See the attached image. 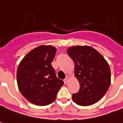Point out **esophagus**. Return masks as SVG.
Segmentation results:
<instances>
[{"label": "esophagus", "mask_w": 123, "mask_h": 123, "mask_svg": "<svg viewBox=\"0 0 123 123\" xmlns=\"http://www.w3.org/2000/svg\"><path fill=\"white\" fill-rule=\"evenodd\" d=\"M69 80H70V78H69V77H66L65 79L64 80V82H65V84H67V83L69 82Z\"/></svg>", "instance_id": "34e87169"}]
</instances>
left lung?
I'll return each mask as SVG.
<instances>
[{
	"instance_id": "obj_1",
	"label": "left lung",
	"mask_w": 123,
	"mask_h": 123,
	"mask_svg": "<svg viewBox=\"0 0 123 123\" xmlns=\"http://www.w3.org/2000/svg\"><path fill=\"white\" fill-rule=\"evenodd\" d=\"M67 54L75 63V77L80 90L72 95L75 103L88 106L98 102L106 93L111 83L108 62L95 49L88 45L69 47Z\"/></svg>"
}]
</instances>
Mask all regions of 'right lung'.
<instances>
[{
	"mask_svg": "<svg viewBox=\"0 0 123 123\" xmlns=\"http://www.w3.org/2000/svg\"><path fill=\"white\" fill-rule=\"evenodd\" d=\"M56 48L42 45L30 51L19 62L17 83L21 94L36 105H47L54 102L63 81L56 76L51 65Z\"/></svg>",
	"mask_w": 123,
	"mask_h": 123,
	"instance_id": "obj_1",
	"label": "right lung"
}]
</instances>
